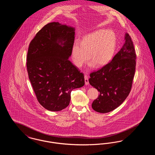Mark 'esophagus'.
Returning a JSON list of instances; mask_svg holds the SVG:
<instances>
[{
  "label": "esophagus",
  "instance_id": "1",
  "mask_svg": "<svg viewBox=\"0 0 155 155\" xmlns=\"http://www.w3.org/2000/svg\"><path fill=\"white\" fill-rule=\"evenodd\" d=\"M84 78H85V85H88V75H87V74H85V75H84Z\"/></svg>",
  "mask_w": 155,
  "mask_h": 155
}]
</instances>
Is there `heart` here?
<instances>
[{
    "mask_svg": "<svg viewBox=\"0 0 155 155\" xmlns=\"http://www.w3.org/2000/svg\"><path fill=\"white\" fill-rule=\"evenodd\" d=\"M116 46V37L111 30L100 29L75 42L71 50L74 64L81 67L89 59L96 67L107 64L113 58Z\"/></svg>",
    "mask_w": 155,
    "mask_h": 155,
    "instance_id": "heart-1",
    "label": "heart"
}]
</instances>
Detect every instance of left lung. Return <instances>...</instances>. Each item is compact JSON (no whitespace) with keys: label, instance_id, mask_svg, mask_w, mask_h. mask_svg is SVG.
I'll return each mask as SVG.
<instances>
[{"label":"left lung","instance_id":"8db88e82","mask_svg":"<svg viewBox=\"0 0 155 155\" xmlns=\"http://www.w3.org/2000/svg\"><path fill=\"white\" fill-rule=\"evenodd\" d=\"M110 62L90 74L89 84L99 92L92 104L95 111L106 113L114 110L128 96L135 71L136 54L130 36Z\"/></svg>","mask_w":155,"mask_h":155}]
</instances>
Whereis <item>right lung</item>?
Returning a JSON list of instances; mask_svg holds the SVG:
<instances>
[{"mask_svg": "<svg viewBox=\"0 0 155 155\" xmlns=\"http://www.w3.org/2000/svg\"><path fill=\"white\" fill-rule=\"evenodd\" d=\"M74 31L66 25L51 22L37 32L29 45L28 77L38 101L48 110L65 109L71 91L85 84L84 74L68 60Z\"/></svg>", "mask_w": 155, "mask_h": 155, "instance_id": "obj_1", "label": "right lung"}]
</instances>
